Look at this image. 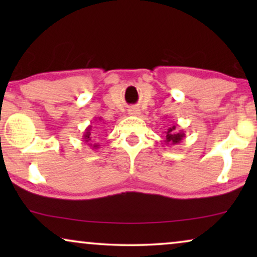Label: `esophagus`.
<instances>
[{"mask_svg":"<svg viewBox=\"0 0 257 257\" xmlns=\"http://www.w3.org/2000/svg\"><path fill=\"white\" fill-rule=\"evenodd\" d=\"M130 113L137 115V114H139V110H137V108H131V110H130Z\"/></svg>","mask_w":257,"mask_h":257,"instance_id":"34e87169","label":"esophagus"}]
</instances>
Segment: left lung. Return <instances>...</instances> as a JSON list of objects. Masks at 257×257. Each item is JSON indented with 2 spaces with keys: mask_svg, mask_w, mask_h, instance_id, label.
<instances>
[{
  "mask_svg": "<svg viewBox=\"0 0 257 257\" xmlns=\"http://www.w3.org/2000/svg\"><path fill=\"white\" fill-rule=\"evenodd\" d=\"M165 133H166V138H165L164 142L166 145H178V144H180L181 140L185 138L184 130L177 128L175 125L168 127L167 131Z\"/></svg>",
  "mask_w": 257,
  "mask_h": 257,
  "instance_id": "8db88e82",
  "label": "left lung"
}]
</instances>
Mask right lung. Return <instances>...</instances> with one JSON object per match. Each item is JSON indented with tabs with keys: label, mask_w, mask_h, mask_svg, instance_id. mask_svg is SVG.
Returning a JSON list of instances; mask_svg holds the SVG:
<instances>
[{
	"label": "right lung",
	"mask_w": 257,
	"mask_h": 257,
	"mask_svg": "<svg viewBox=\"0 0 257 257\" xmlns=\"http://www.w3.org/2000/svg\"><path fill=\"white\" fill-rule=\"evenodd\" d=\"M103 120V118H98V120H94V121H101ZM94 128V130L92 128ZM97 138V131H96V127H92V125H89L87 127L85 128V131H84V135H83V140L85 142V144H87V146L90 147V149L92 150H98L99 149V144H96V139Z\"/></svg>",
	"instance_id": "right-lung-1"
}]
</instances>
